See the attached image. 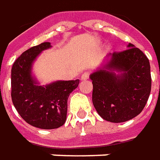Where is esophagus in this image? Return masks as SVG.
<instances>
[{
    "label": "esophagus",
    "mask_w": 160,
    "mask_h": 160,
    "mask_svg": "<svg viewBox=\"0 0 160 160\" xmlns=\"http://www.w3.org/2000/svg\"><path fill=\"white\" fill-rule=\"evenodd\" d=\"M89 75H90V73H89L88 72H83V73L81 74V77H80V79H81L82 80H88V79L89 78Z\"/></svg>",
    "instance_id": "1"
}]
</instances>
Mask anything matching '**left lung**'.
I'll return each instance as SVG.
<instances>
[{
  "label": "left lung",
  "mask_w": 160,
  "mask_h": 160,
  "mask_svg": "<svg viewBox=\"0 0 160 160\" xmlns=\"http://www.w3.org/2000/svg\"><path fill=\"white\" fill-rule=\"evenodd\" d=\"M103 67L90 75L92 101L103 119L120 123L142 112L151 94L149 59L132 43L124 51L114 52ZM113 70L122 73L116 75Z\"/></svg>",
  "instance_id": "left-lung-1"
}]
</instances>
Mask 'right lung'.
<instances>
[{
    "mask_svg": "<svg viewBox=\"0 0 160 160\" xmlns=\"http://www.w3.org/2000/svg\"><path fill=\"white\" fill-rule=\"evenodd\" d=\"M51 47L50 42L25 50L11 69V99L16 110L28 124L42 129H54L66 120L67 100L80 80L56 81L38 86L32 77V64L42 50Z\"/></svg>",
    "mask_w": 160,
    "mask_h": 160,
    "instance_id": "obj_1",
    "label": "right lung"
}]
</instances>
